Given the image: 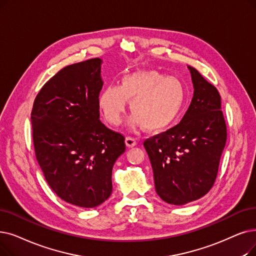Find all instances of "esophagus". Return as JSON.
Wrapping results in <instances>:
<instances>
[{
  "instance_id": "obj_1",
  "label": "esophagus",
  "mask_w": 256,
  "mask_h": 256,
  "mask_svg": "<svg viewBox=\"0 0 256 256\" xmlns=\"http://www.w3.org/2000/svg\"><path fill=\"white\" fill-rule=\"evenodd\" d=\"M126 146H128V148H132V146H136V144H137V141H136V139H135V138H132V137L128 136V137L126 138Z\"/></svg>"
}]
</instances>
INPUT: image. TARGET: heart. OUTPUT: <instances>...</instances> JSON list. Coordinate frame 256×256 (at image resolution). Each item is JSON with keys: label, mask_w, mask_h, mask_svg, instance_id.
<instances>
[{"label": "heart", "mask_w": 256, "mask_h": 256, "mask_svg": "<svg viewBox=\"0 0 256 256\" xmlns=\"http://www.w3.org/2000/svg\"><path fill=\"white\" fill-rule=\"evenodd\" d=\"M185 86L174 76L157 71H138L126 75L119 84L106 86L99 95V108L110 126L120 124L126 104L134 114L130 126L148 132L170 128L180 116L185 104Z\"/></svg>", "instance_id": "b5f03b06"}]
</instances>
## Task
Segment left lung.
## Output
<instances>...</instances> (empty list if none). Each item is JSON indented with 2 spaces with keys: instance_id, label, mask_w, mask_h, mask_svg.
Returning a JSON list of instances; mask_svg holds the SVG:
<instances>
[{
  "instance_id": "1",
  "label": "left lung",
  "mask_w": 256,
  "mask_h": 256,
  "mask_svg": "<svg viewBox=\"0 0 256 256\" xmlns=\"http://www.w3.org/2000/svg\"><path fill=\"white\" fill-rule=\"evenodd\" d=\"M194 97L181 122L144 141L154 172L156 192L164 202L181 206L204 196L214 186L227 128L220 96L188 66Z\"/></svg>"
}]
</instances>
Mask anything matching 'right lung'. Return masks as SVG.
I'll return each instance as SVG.
<instances>
[{"instance_id": "add662e5", "label": "right lung", "mask_w": 256, "mask_h": 256, "mask_svg": "<svg viewBox=\"0 0 256 256\" xmlns=\"http://www.w3.org/2000/svg\"><path fill=\"white\" fill-rule=\"evenodd\" d=\"M102 60L64 66L36 97L31 112L36 160L52 190L82 208L102 204L112 194L114 163L124 137L99 119Z\"/></svg>"}]
</instances>
